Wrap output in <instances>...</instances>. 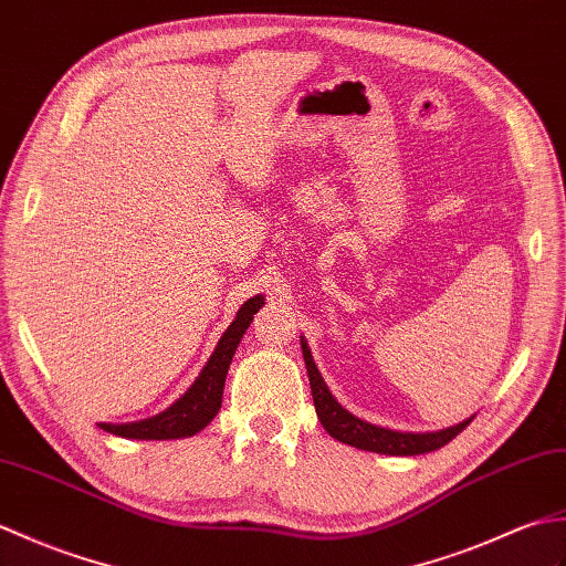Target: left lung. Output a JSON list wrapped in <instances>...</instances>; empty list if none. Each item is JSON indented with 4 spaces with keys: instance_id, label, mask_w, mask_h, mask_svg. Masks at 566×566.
<instances>
[{
    "instance_id": "8db88e82",
    "label": "left lung",
    "mask_w": 566,
    "mask_h": 566,
    "mask_svg": "<svg viewBox=\"0 0 566 566\" xmlns=\"http://www.w3.org/2000/svg\"><path fill=\"white\" fill-rule=\"evenodd\" d=\"M307 375H310L312 399H315L317 417L326 429V433L346 446L370 450V453H382V455L431 453V450H438V448H443L448 441H453L464 426H468V421H462V423L453 426V429H446L438 433H421V436L385 431V429H378V426H370L366 421L356 419L354 413L342 409V405H338V401L332 397L324 380L319 378L317 368L310 366V363H307Z\"/></svg>"
}]
</instances>
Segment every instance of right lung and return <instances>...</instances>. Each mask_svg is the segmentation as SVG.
<instances>
[{"label":"right lung","instance_id":"right-lung-1","mask_svg":"<svg viewBox=\"0 0 566 566\" xmlns=\"http://www.w3.org/2000/svg\"><path fill=\"white\" fill-rule=\"evenodd\" d=\"M259 307L261 305H251L244 313L240 310V315L232 322L228 334L220 338L216 354L208 360V366L200 373V378L177 405L161 411L155 419H145L130 426H116L113 431L125 438H137V441H167V438H186L198 433L200 429H206L222 405L224 378H228V368L237 350V344L242 342L247 326L254 319Z\"/></svg>","mask_w":566,"mask_h":566}]
</instances>
